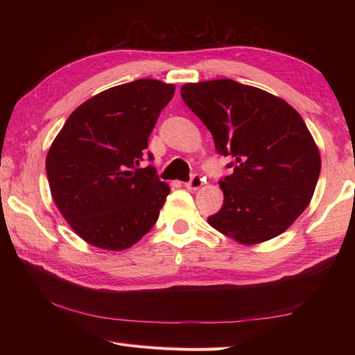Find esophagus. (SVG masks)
Segmentation results:
<instances>
[{"instance_id": "34e87169", "label": "esophagus", "mask_w": 355, "mask_h": 355, "mask_svg": "<svg viewBox=\"0 0 355 355\" xmlns=\"http://www.w3.org/2000/svg\"><path fill=\"white\" fill-rule=\"evenodd\" d=\"M202 183H205V178H202L200 173H193L189 182H187L184 186L189 191H197V189H200V187L202 186Z\"/></svg>"}]
</instances>
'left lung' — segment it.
Here are the masks:
<instances>
[{"mask_svg":"<svg viewBox=\"0 0 355 355\" xmlns=\"http://www.w3.org/2000/svg\"><path fill=\"white\" fill-rule=\"evenodd\" d=\"M184 103L233 157L220 180L224 202L214 229L252 245L281 235L310 205L320 173L313 135L291 105L256 87L216 79L182 87Z\"/></svg>","mask_w":355,"mask_h":355,"instance_id":"8db88e82","label":"left lung"}]
</instances>
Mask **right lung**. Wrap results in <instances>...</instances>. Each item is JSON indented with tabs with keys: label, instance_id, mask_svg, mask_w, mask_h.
Wrapping results in <instances>:
<instances>
[{
	"label": "right lung",
	"instance_id": "add662e5",
	"mask_svg": "<svg viewBox=\"0 0 355 355\" xmlns=\"http://www.w3.org/2000/svg\"><path fill=\"white\" fill-rule=\"evenodd\" d=\"M173 92L175 85L155 79L105 89L74 110L51 143V197L88 244L125 250L157 223L171 189L154 166L140 163Z\"/></svg>",
	"mask_w": 355,
	"mask_h": 355
}]
</instances>
